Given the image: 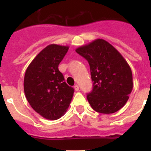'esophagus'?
I'll use <instances>...</instances> for the list:
<instances>
[{
    "mask_svg": "<svg viewBox=\"0 0 151 151\" xmlns=\"http://www.w3.org/2000/svg\"><path fill=\"white\" fill-rule=\"evenodd\" d=\"M74 90H75L76 91H79V86H78V85H74Z\"/></svg>",
    "mask_w": 151,
    "mask_h": 151,
    "instance_id": "1",
    "label": "esophagus"
}]
</instances>
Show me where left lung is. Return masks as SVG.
Listing matches in <instances>:
<instances>
[{"label":"left lung","mask_w":151,"mask_h":151,"mask_svg":"<svg viewBox=\"0 0 151 151\" xmlns=\"http://www.w3.org/2000/svg\"><path fill=\"white\" fill-rule=\"evenodd\" d=\"M76 52L89 63L93 85L87 99L91 107L103 114L114 113L121 109L133 88L132 69L124 58L101 39L78 47Z\"/></svg>","instance_id":"left-lung-1"}]
</instances>
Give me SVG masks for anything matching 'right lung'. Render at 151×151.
<instances>
[{"label":"right lung","instance_id":"1","mask_svg":"<svg viewBox=\"0 0 151 151\" xmlns=\"http://www.w3.org/2000/svg\"><path fill=\"white\" fill-rule=\"evenodd\" d=\"M68 50V46L48 45L35 57L25 71V97L31 107L46 119H59L72 99L74 88L65 83L58 70Z\"/></svg>","mask_w":151,"mask_h":151}]
</instances>
